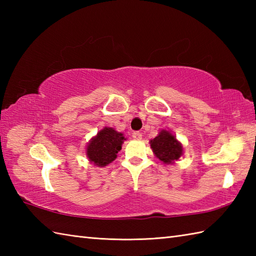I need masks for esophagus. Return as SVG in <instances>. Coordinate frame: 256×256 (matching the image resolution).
Instances as JSON below:
<instances>
[{
  "label": "esophagus",
  "instance_id": "1",
  "mask_svg": "<svg viewBox=\"0 0 256 256\" xmlns=\"http://www.w3.org/2000/svg\"><path fill=\"white\" fill-rule=\"evenodd\" d=\"M132 138H133L134 140H142V134H140V132H133V133H132Z\"/></svg>",
  "mask_w": 256,
  "mask_h": 256
}]
</instances>
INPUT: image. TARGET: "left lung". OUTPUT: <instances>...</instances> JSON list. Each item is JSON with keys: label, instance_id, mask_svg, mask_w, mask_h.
<instances>
[{"label": "left lung", "instance_id": "8db88e82", "mask_svg": "<svg viewBox=\"0 0 256 256\" xmlns=\"http://www.w3.org/2000/svg\"><path fill=\"white\" fill-rule=\"evenodd\" d=\"M150 144L154 155L166 165L175 164L184 155L182 144L167 130L160 131L155 138L150 140Z\"/></svg>", "mask_w": 256, "mask_h": 256}]
</instances>
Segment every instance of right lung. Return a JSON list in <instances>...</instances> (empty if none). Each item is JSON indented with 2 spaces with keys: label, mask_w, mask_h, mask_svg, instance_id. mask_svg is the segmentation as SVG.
<instances>
[{
  "label": "right lung",
  "mask_w": 256,
  "mask_h": 256,
  "mask_svg": "<svg viewBox=\"0 0 256 256\" xmlns=\"http://www.w3.org/2000/svg\"><path fill=\"white\" fill-rule=\"evenodd\" d=\"M126 138L116 128L104 126L86 144V155L91 164L104 167L116 158Z\"/></svg>",
  "instance_id": "obj_1"
}]
</instances>
